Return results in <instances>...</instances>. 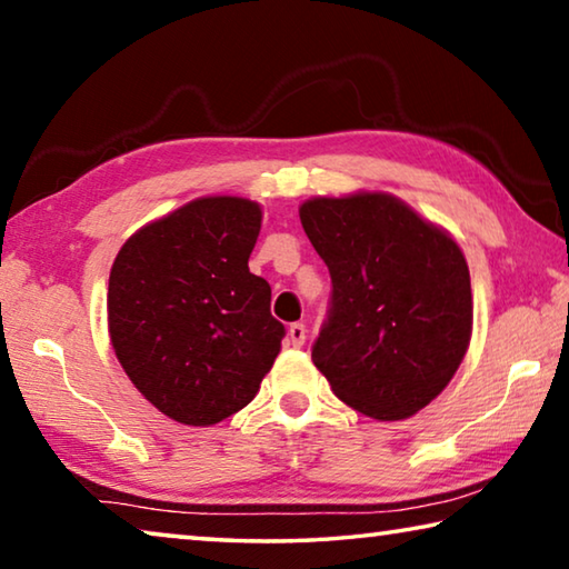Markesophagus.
Instances as JSON below:
<instances>
[{
  "instance_id": "esophagus-1",
  "label": "esophagus",
  "mask_w": 569,
  "mask_h": 569,
  "mask_svg": "<svg viewBox=\"0 0 569 569\" xmlns=\"http://www.w3.org/2000/svg\"><path fill=\"white\" fill-rule=\"evenodd\" d=\"M288 341H291L296 349H301L303 341H306V326L303 323H291V329H288Z\"/></svg>"
}]
</instances>
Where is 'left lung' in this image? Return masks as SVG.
<instances>
[{"label": "left lung", "instance_id": "1", "mask_svg": "<svg viewBox=\"0 0 569 569\" xmlns=\"http://www.w3.org/2000/svg\"><path fill=\"white\" fill-rule=\"evenodd\" d=\"M301 223L331 273L311 359L366 417L407 419L447 387L471 336L469 268L445 230L387 192L313 198Z\"/></svg>", "mask_w": 569, "mask_h": 569}]
</instances>
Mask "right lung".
<instances>
[{"instance_id":"obj_1","label":"right lung","mask_w":569,"mask_h":569,"mask_svg":"<svg viewBox=\"0 0 569 569\" xmlns=\"http://www.w3.org/2000/svg\"><path fill=\"white\" fill-rule=\"evenodd\" d=\"M261 208L200 198L140 228L110 271V339L124 373L166 417L210 427L253 401L281 351L271 286L248 271Z\"/></svg>"}]
</instances>
